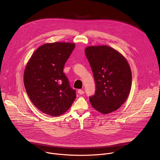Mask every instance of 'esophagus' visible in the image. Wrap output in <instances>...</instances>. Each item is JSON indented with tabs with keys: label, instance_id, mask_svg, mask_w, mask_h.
I'll list each match as a JSON object with an SVG mask.
<instances>
[{
	"label": "esophagus",
	"instance_id": "esophagus-1",
	"mask_svg": "<svg viewBox=\"0 0 160 160\" xmlns=\"http://www.w3.org/2000/svg\"><path fill=\"white\" fill-rule=\"evenodd\" d=\"M78 94H79L80 95H82V94H84V91H83V90H82V89H80V90H78Z\"/></svg>",
	"mask_w": 160,
	"mask_h": 160
}]
</instances>
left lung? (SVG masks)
I'll return each instance as SVG.
<instances>
[{"mask_svg":"<svg viewBox=\"0 0 160 160\" xmlns=\"http://www.w3.org/2000/svg\"><path fill=\"white\" fill-rule=\"evenodd\" d=\"M94 74L96 91L89 98L92 106L106 115L118 109L126 101L132 87V72L126 58L108 45L85 49Z\"/></svg>","mask_w":160,"mask_h":160,"instance_id":"8db88e82","label":"left lung"}]
</instances>
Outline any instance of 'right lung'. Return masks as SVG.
I'll list each match as a JSON object with an SVG mask.
<instances>
[{
    "mask_svg": "<svg viewBox=\"0 0 160 160\" xmlns=\"http://www.w3.org/2000/svg\"><path fill=\"white\" fill-rule=\"evenodd\" d=\"M75 47L71 42L46 43L37 49L26 65L23 82L27 94L37 109L49 116L62 115L77 97L63 73Z\"/></svg>",
    "mask_w": 160,
    "mask_h": 160,
    "instance_id": "add662e5",
    "label": "right lung"
}]
</instances>
